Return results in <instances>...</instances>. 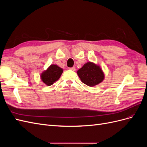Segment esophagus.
Wrapping results in <instances>:
<instances>
[{
	"instance_id": "obj_1",
	"label": "esophagus",
	"mask_w": 147,
	"mask_h": 147,
	"mask_svg": "<svg viewBox=\"0 0 147 147\" xmlns=\"http://www.w3.org/2000/svg\"><path fill=\"white\" fill-rule=\"evenodd\" d=\"M69 70H72V71H75V70H76V69H75V68L73 67L69 68Z\"/></svg>"
}]
</instances>
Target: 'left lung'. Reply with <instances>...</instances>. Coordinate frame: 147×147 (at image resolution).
<instances>
[{
    "label": "left lung",
    "instance_id": "obj_1",
    "mask_svg": "<svg viewBox=\"0 0 147 147\" xmlns=\"http://www.w3.org/2000/svg\"><path fill=\"white\" fill-rule=\"evenodd\" d=\"M77 74L83 83L91 87L101 83L105 77L100 67L91 62L84 64Z\"/></svg>",
    "mask_w": 147,
    "mask_h": 147
}]
</instances>
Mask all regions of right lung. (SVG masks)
<instances>
[{
  "label": "right lung",
  "instance_id": "right-lung-1",
  "mask_svg": "<svg viewBox=\"0 0 147 147\" xmlns=\"http://www.w3.org/2000/svg\"><path fill=\"white\" fill-rule=\"evenodd\" d=\"M63 72V69L57 65L51 64L46 70L42 73L40 78L46 85L51 86L53 83L58 80Z\"/></svg>",
  "mask_w": 147,
  "mask_h": 147
}]
</instances>
